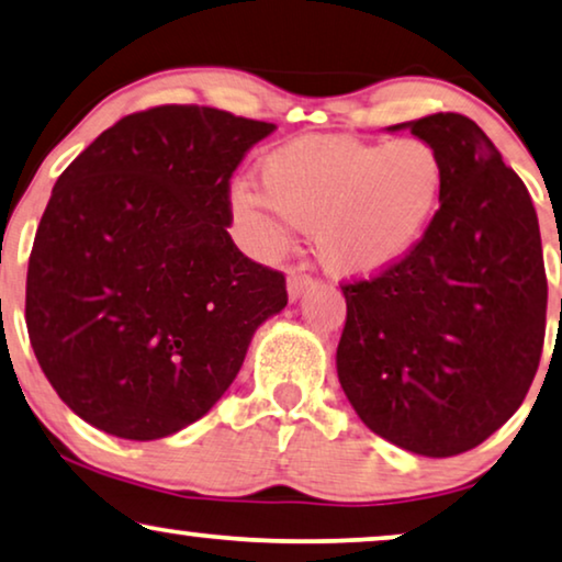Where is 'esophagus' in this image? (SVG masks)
<instances>
[{"instance_id": "34e87169", "label": "esophagus", "mask_w": 562, "mask_h": 562, "mask_svg": "<svg viewBox=\"0 0 562 562\" xmlns=\"http://www.w3.org/2000/svg\"><path fill=\"white\" fill-rule=\"evenodd\" d=\"M313 284H315V280L311 278V274L290 270V274H288V295H290V300H297L307 288H313Z\"/></svg>"}]
</instances>
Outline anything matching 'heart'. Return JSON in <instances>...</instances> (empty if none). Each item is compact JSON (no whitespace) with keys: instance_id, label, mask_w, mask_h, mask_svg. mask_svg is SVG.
I'll use <instances>...</instances> for the list:
<instances>
[{"instance_id":"b5f03b06","label":"heart","mask_w":562,"mask_h":562,"mask_svg":"<svg viewBox=\"0 0 562 562\" xmlns=\"http://www.w3.org/2000/svg\"><path fill=\"white\" fill-rule=\"evenodd\" d=\"M446 157L432 142L402 137H303L272 149L259 188L239 186L234 213L272 236L267 211L313 232L315 255L338 278H371L425 239L446 191Z\"/></svg>"}]
</instances>
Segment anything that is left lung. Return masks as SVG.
<instances>
[{
  "instance_id": "8db88e82",
  "label": "left lung",
  "mask_w": 562,
  "mask_h": 562,
  "mask_svg": "<svg viewBox=\"0 0 562 562\" xmlns=\"http://www.w3.org/2000/svg\"><path fill=\"white\" fill-rule=\"evenodd\" d=\"M436 145L448 180L425 239L390 270L341 284L336 367L376 436L417 456L476 448L517 413L544 344L548 278L532 199L463 114L394 124Z\"/></svg>"
}]
</instances>
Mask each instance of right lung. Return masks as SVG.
<instances>
[{
	"label": "right lung",
	"instance_id": "add662e5",
	"mask_svg": "<svg viewBox=\"0 0 562 562\" xmlns=\"http://www.w3.org/2000/svg\"><path fill=\"white\" fill-rule=\"evenodd\" d=\"M274 130L153 106L63 170L30 251L25 321L47 382L93 428L157 440L201 420L288 305L284 274L226 232L228 180Z\"/></svg>",
	"mask_w": 562,
	"mask_h": 562
}]
</instances>
